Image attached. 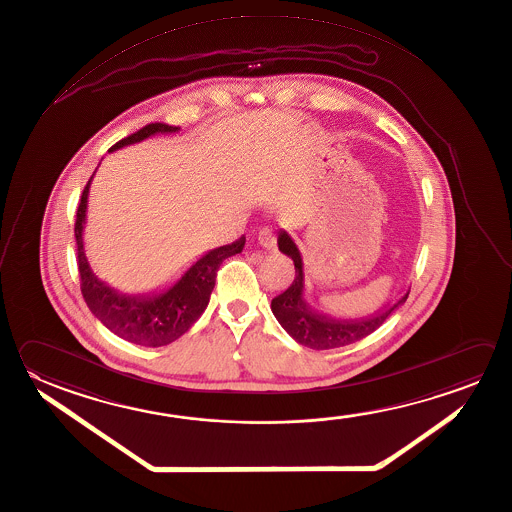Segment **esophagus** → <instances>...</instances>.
I'll list each match as a JSON object with an SVG mask.
<instances>
[{
  "label": "esophagus",
  "instance_id": "obj_1",
  "mask_svg": "<svg viewBox=\"0 0 512 512\" xmlns=\"http://www.w3.org/2000/svg\"><path fill=\"white\" fill-rule=\"evenodd\" d=\"M258 243H260L261 247L274 251L276 245H278V238H276V234H274L270 227H263V229H260V233H258Z\"/></svg>",
  "mask_w": 512,
  "mask_h": 512
}]
</instances>
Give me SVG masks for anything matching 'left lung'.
Here are the masks:
<instances>
[{
  "label": "left lung",
  "mask_w": 512,
  "mask_h": 512,
  "mask_svg": "<svg viewBox=\"0 0 512 512\" xmlns=\"http://www.w3.org/2000/svg\"><path fill=\"white\" fill-rule=\"evenodd\" d=\"M278 247L279 251L294 261L296 278L290 283L289 289L272 299L270 308L279 325L289 332L290 337L307 348L332 350L355 343L366 335L373 334L390 317L391 312L408 299L409 292H406L393 307L361 321H335L330 317L314 314L303 301V261L298 247L290 240L289 234L285 233L279 234Z\"/></svg>",
  "instance_id": "obj_1"
}]
</instances>
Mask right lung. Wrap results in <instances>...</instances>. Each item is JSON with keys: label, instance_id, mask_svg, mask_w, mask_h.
Segmentation results:
<instances>
[{"label": "right lung", "instance_id": "right-lung-1", "mask_svg": "<svg viewBox=\"0 0 512 512\" xmlns=\"http://www.w3.org/2000/svg\"><path fill=\"white\" fill-rule=\"evenodd\" d=\"M177 126L164 122H151L142 130L135 131L126 139L113 144L112 149L140 142L158 131H177ZM110 149V151H112ZM84 186L81 202L75 216V243H77V269L81 278V294L93 316L108 330L130 343L142 346H164L186 334L196 319L204 314L216 283V272L222 261L242 252L245 236L236 242L207 252L171 289L151 298H128L110 289L93 274L83 251V225L86 218V202L90 182Z\"/></svg>", "mask_w": 512, "mask_h": 512}]
</instances>
